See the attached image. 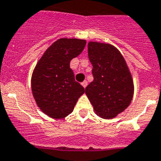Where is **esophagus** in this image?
<instances>
[{
  "mask_svg": "<svg viewBox=\"0 0 161 161\" xmlns=\"http://www.w3.org/2000/svg\"><path fill=\"white\" fill-rule=\"evenodd\" d=\"M81 86H83V87L85 88V87H86V86H87V81H86V80H84V81L82 82L81 83Z\"/></svg>",
  "mask_w": 161,
  "mask_h": 161,
  "instance_id": "34e87169",
  "label": "esophagus"
}]
</instances>
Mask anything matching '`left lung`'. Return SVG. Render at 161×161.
Wrapping results in <instances>:
<instances>
[{
	"mask_svg": "<svg viewBox=\"0 0 161 161\" xmlns=\"http://www.w3.org/2000/svg\"><path fill=\"white\" fill-rule=\"evenodd\" d=\"M88 57L94 80L86 87V94L99 117L113 119L127 108L133 97L130 69L113 45L90 42Z\"/></svg>",
	"mask_w": 161,
	"mask_h": 161,
	"instance_id": "obj_1",
	"label": "left lung"
}]
</instances>
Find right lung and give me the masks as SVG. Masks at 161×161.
<instances>
[{"instance_id": "add662e5", "label": "right lung", "mask_w": 161, "mask_h": 161, "mask_svg": "<svg viewBox=\"0 0 161 161\" xmlns=\"http://www.w3.org/2000/svg\"><path fill=\"white\" fill-rule=\"evenodd\" d=\"M86 40L61 38L53 42L34 69L31 89L40 109L53 119H63L73 112L85 89L75 81L70 61L79 56Z\"/></svg>"}]
</instances>
